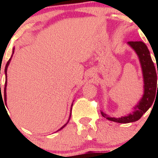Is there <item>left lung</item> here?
Listing matches in <instances>:
<instances>
[{
  "label": "left lung",
  "mask_w": 158,
  "mask_h": 158,
  "mask_svg": "<svg viewBox=\"0 0 158 158\" xmlns=\"http://www.w3.org/2000/svg\"><path fill=\"white\" fill-rule=\"evenodd\" d=\"M128 44L135 49L141 62L144 82V95L136 107H135V111L125 117L117 118H111L101 111L102 115L108 120L124 124L139 120L141 116L152 106L155 98L156 92L157 94L158 92V85L157 90V72L158 74V69L157 71V69H155V66L151 60L147 46L141 41H129Z\"/></svg>",
  "instance_id": "8db88e82"
}]
</instances>
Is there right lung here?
<instances>
[{
    "label": "right lung",
    "instance_id": "add662e5",
    "mask_svg": "<svg viewBox=\"0 0 158 158\" xmlns=\"http://www.w3.org/2000/svg\"><path fill=\"white\" fill-rule=\"evenodd\" d=\"M13 53H14V51H13ZM10 60H11V57H10V60H9L8 61H7V64H6V66H5V69H4V72H5V74H6V81H5V85H4V103H5V104H6V99H7V95H6V87H7V66H8L9 63H10ZM1 100H3V98H2V95H1H1H0V99H1ZM72 106H73V105H72ZM71 111H72V109H71ZM70 117H71V113H70V116H69V119H70ZM69 121H68V122H67V123H68V122H69ZM67 123L65 124V125H63V126L62 127V128H60V130H61V129H63V128H64V127L66 126V125H67ZM60 130H59V131H60Z\"/></svg>",
    "mask_w": 158,
    "mask_h": 158
}]
</instances>
